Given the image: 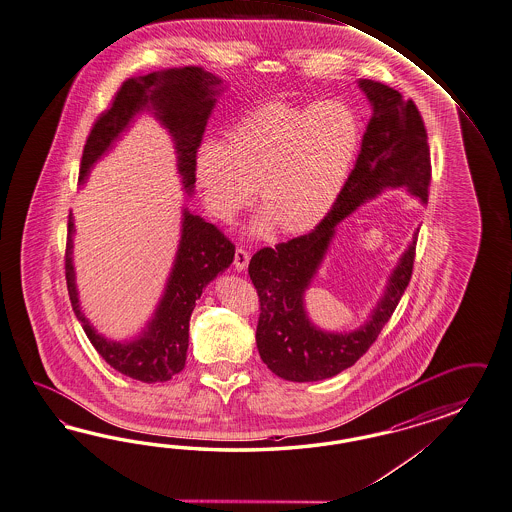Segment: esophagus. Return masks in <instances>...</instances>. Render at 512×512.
Masks as SVG:
<instances>
[{
    "mask_svg": "<svg viewBox=\"0 0 512 512\" xmlns=\"http://www.w3.org/2000/svg\"><path fill=\"white\" fill-rule=\"evenodd\" d=\"M249 263V251L244 248H236L235 251V268L238 272L246 270Z\"/></svg>",
    "mask_w": 512,
    "mask_h": 512,
    "instance_id": "34e87169",
    "label": "esophagus"
}]
</instances>
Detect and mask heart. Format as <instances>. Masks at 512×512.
<instances>
[{
    "label": "heart",
    "mask_w": 512,
    "mask_h": 512,
    "mask_svg": "<svg viewBox=\"0 0 512 512\" xmlns=\"http://www.w3.org/2000/svg\"><path fill=\"white\" fill-rule=\"evenodd\" d=\"M360 145V117L346 102L272 100L238 119L225 141L205 139L195 154V177L221 220L248 207L257 188L263 212L255 229L263 233L277 223L296 235L328 216Z\"/></svg>",
    "instance_id": "heart-1"
}]
</instances>
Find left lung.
<instances>
[{"mask_svg": "<svg viewBox=\"0 0 512 512\" xmlns=\"http://www.w3.org/2000/svg\"><path fill=\"white\" fill-rule=\"evenodd\" d=\"M360 87L371 100L373 115L356 166L332 210L311 233L259 249L249 261V279L261 309L257 348L264 365L289 382L324 380L360 360L397 309L414 270L417 233L389 277L384 298L360 330L322 332L305 315V292L324 261L335 227L348 214L387 186H406L423 203L429 199L430 149L414 100H404L399 91L374 80H360Z\"/></svg>", "mask_w": 512, "mask_h": 512, "instance_id": "left-lung-1", "label": "left lung"}]
</instances>
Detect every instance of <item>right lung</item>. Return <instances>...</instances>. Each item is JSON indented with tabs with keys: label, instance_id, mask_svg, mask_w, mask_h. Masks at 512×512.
I'll return each mask as SVG.
<instances>
[{
	"label": "right lung",
	"instance_id": "1",
	"mask_svg": "<svg viewBox=\"0 0 512 512\" xmlns=\"http://www.w3.org/2000/svg\"><path fill=\"white\" fill-rule=\"evenodd\" d=\"M220 82L201 67L162 70L147 76L128 78L115 93L110 108L98 115L87 136L80 164V182L87 177L98 158L110 149L117 136L130 125L132 117L145 108H151L175 139L182 182L184 188L192 192L195 154L205 134L208 115L214 108V97L218 95L214 87ZM72 233L74 221L72 214H69L65 277L70 304L82 322L83 332L89 337L91 345L117 373L147 384L171 380L184 369L186 363L190 317L195 302L208 281L233 263L235 244L214 223H208L184 210L177 259L154 318L136 341L113 343L95 332L89 320L83 317L78 304L74 266L70 257Z\"/></svg>",
	"mask_w": 512,
	"mask_h": 512
}]
</instances>
